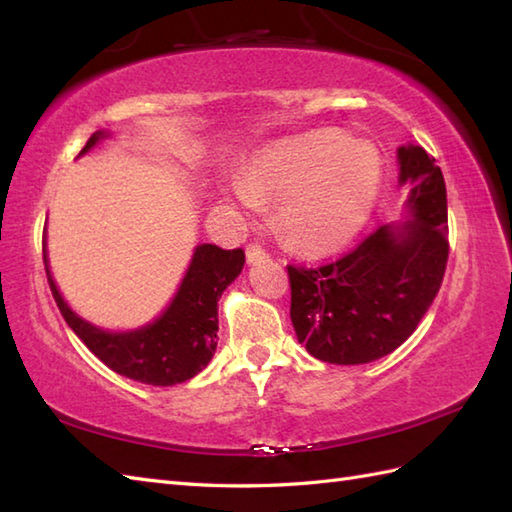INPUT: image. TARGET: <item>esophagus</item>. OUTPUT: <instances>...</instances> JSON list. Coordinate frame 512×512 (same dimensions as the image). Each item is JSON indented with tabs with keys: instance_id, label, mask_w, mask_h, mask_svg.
<instances>
[{
	"instance_id": "obj_1",
	"label": "esophagus",
	"mask_w": 512,
	"mask_h": 512,
	"mask_svg": "<svg viewBox=\"0 0 512 512\" xmlns=\"http://www.w3.org/2000/svg\"><path fill=\"white\" fill-rule=\"evenodd\" d=\"M266 259H268V253H266V250H264L262 246L250 244V246L246 248V262H248V264H259V262H266Z\"/></svg>"
}]
</instances>
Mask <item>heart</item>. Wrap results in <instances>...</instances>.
<instances>
[{
  "instance_id": "obj_1",
  "label": "heart",
  "mask_w": 512,
  "mask_h": 512,
  "mask_svg": "<svg viewBox=\"0 0 512 512\" xmlns=\"http://www.w3.org/2000/svg\"><path fill=\"white\" fill-rule=\"evenodd\" d=\"M383 162L367 140H347L317 129L259 151L228 184L226 198L239 209L281 200L279 222L292 244L330 253L352 242L378 198Z\"/></svg>"
}]
</instances>
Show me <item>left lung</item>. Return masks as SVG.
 I'll use <instances>...</instances> for the list:
<instances>
[{"instance_id": "1", "label": "left lung", "mask_w": 512, "mask_h": 512, "mask_svg": "<svg viewBox=\"0 0 512 512\" xmlns=\"http://www.w3.org/2000/svg\"><path fill=\"white\" fill-rule=\"evenodd\" d=\"M405 220L378 226L350 255L319 268L288 266L290 319L308 354L363 365L405 343L436 299L449 257L447 187L420 145H400Z\"/></svg>"}]
</instances>
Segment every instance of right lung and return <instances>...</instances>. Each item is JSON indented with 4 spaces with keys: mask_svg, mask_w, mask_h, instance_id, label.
I'll return each mask as SVG.
<instances>
[{
    "mask_svg": "<svg viewBox=\"0 0 512 512\" xmlns=\"http://www.w3.org/2000/svg\"><path fill=\"white\" fill-rule=\"evenodd\" d=\"M112 136L110 129L94 132L79 158ZM244 262L242 248L222 250L215 244H198L176 295L154 321L134 330H105L76 314L63 299L50 273L43 231V264L65 323L116 374L154 387L184 383L211 363L217 347V301L242 273Z\"/></svg>",
    "mask_w": 512,
    "mask_h": 512,
    "instance_id": "1",
    "label": "right lung"
}]
</instances>
